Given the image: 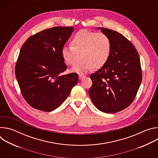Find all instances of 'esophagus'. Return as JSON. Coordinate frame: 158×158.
I'll return each instance as SVG.
<instances>
[{
  "label": "esophagus",
  "mask_w": 158,
  "mask_h": 158,
  "mask_svg": "<svg viewBox=\"0 0 158 158\" xmlns=\"http://www.w3.org/2000/svg\"><path fill=\"white\" fill-rule=\"evenodd\" d=\"M85 77V75H84V74H79V79L81 80V79H83L84 77Z\"/></svg>",
  "instance_id": "1"
}]
</instances>
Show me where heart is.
<instances>
[{"mask_svg":"<svg viewBox=\"0 0 158 158\" xmlns=\"http://www.w3.org/2000/svg\"><path fill=\"white\" fill-rule=\"evenodd\" d=\"M112 50L110 37L105 33L85 29L77 32L71 42V46H64L61 51L65 64L74 65V73L82 74L100 69L108 61Z\"/></svg>","mask_w":158,"mask_h":158,"instance_id":"b5f03b06","label":"heart"}]
</instances>
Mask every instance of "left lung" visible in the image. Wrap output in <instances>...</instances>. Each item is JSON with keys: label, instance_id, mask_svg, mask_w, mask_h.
<instances>
[{"label": "left lung", "instance_id": "1", "mask_svg": "<svg viewBox=\"0 0 158 158\" xmlns=\"http://www.w3.org/2000/svg\"><path fill=\"white\" fill-rule=\"evenodd\" d=\"M110 39L112 50L107 63L90 78L89 94L95 106L106 113L127 107L136 96L142 81L139 54L132 44L120 33L98 27Z\"/></svg>", "mask_w": 158, "mask_h": 158}]
</instances>
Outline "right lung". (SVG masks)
I'll return each instance as SVG.
<instances>
[{
	"instance_id": "obj_1",
	"label": "right lung",
	"mask_w": 158,
	"mask_h": 158,
	"mask_svg": "<svg viewBox=\"0 0 158 158\" xmlns=\"http://www.w3.org/2000/svg\"><path fill=\"white\" fill-rule=\"evenodd\" d=\"M73 27H54L27 39L21 48L15 73L21 93L32 107L51 112L57 108L78 82V75L60 76L67 69L61 51Z\"/></svg>"
}]
</instances>
